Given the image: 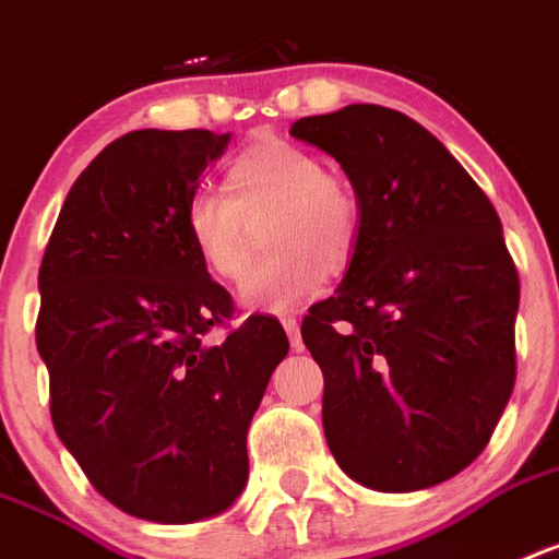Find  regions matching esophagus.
<instances>
[{
    "instance_id": "obj_1",
    "label": "esophagus",
    "mask_w": 559,
    "mask_h": 559,
    "mask_svg": "<svg viewBox=\"0 0 559 559\" xmlns=\"http://www.w3.org/2000/svg\"><path fill=\"white\" fill-rule=\"evenodd\" d=\"M281 324H284V330H287L289 344H293L295 350H301V321L293 319V316H284V319H281Z\"/></svg>"
}]
</instances>
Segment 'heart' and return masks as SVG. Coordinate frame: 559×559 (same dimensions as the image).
<instances>
[{
	"label": "heart",
	"instance_id": "1",
	"mask_svg": "<svg viewBox=\"0 0 559 559\" xmlns=\"http://www.w3.org/2000/svg\"><path fill=\"white\" fill-rule=\"evenodd\" d=\"M270 209L264 247L240 281V301L252 310L287 312L310 298L324 270H342L356 252L361 203L344 177L324 171L319 154L281 138L240 152L224 177V194L201 192L186 203L183 229L203 270L238 278L249 261V226Z\"/></svg>",
	"mask_w": 559,
	"mask_h": 559
}]
</instances>
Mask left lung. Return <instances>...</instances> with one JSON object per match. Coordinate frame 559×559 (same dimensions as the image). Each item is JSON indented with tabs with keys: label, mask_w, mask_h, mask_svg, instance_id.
I'll list each match as a JSON object with an SVG mask.
<instances>
[{
	"label": "left lung",
	"mask_w": 559,
	"mask_h": 559,
	"mask_svg": "<svg viewBox=\"0 0 559 559\" xmlns=\"http://www.w3.org/2000/svg\"><path fill=\"white\" fill-rule=\"evenodd\" d=\"M342 163L361 229L301 324L324 373V437L356 483L421 491L465 471L514 390L520 275L497 209L428 129L384 106L301 117Z\"/></svg>",
	"instance_id": "8db88e82"
}]
</instances>
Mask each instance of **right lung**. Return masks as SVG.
<instances>
[{"mask_svg":"<svg viewBox=\"0 0 559 559\" xmlns=\"http://www.w3.org/2000/svg\"><path fill=\"white\" fill-rule=\"evenodd\" d=\"M229 134L129 131L71 186L39 266L36 350L57 437L111 506L180 525L233 506L247 430L284 326L249 316L221 344L233 298L186 238V203Z\"/></svg>","mask_w":559,"mask_h":559,"instance_id":"add662e5","label":"right lung"}]
</instances>
